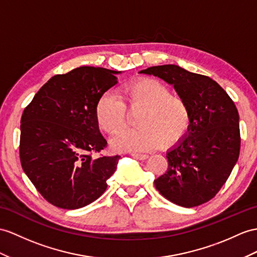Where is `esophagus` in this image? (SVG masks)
I'll list each match as a JSON object with an SVG mask.
<instances>
[{
    "instance_id": "obj_1",
    "label": "esophagus",
    "mask_w": 257,
    "mask_h": 257,
    "mask_svg": "<svg viewBox=\"0 0 257 257\" xmlns=\"http://www.w3.org/2000/svg\"><path fill=\"white\" fill-rule=\"evenodd\" d=\"M132 156H133L134 158L139 159V160H145V159H147L149 157L148 155H142V154H132Z\"/></svg>"
}]
</instances>
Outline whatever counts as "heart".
Here are the masks:
<instances>
[{"label": "heart", "mask_w": 257, "mask_h": 257, "mask_svg": "<svg viewBox=\"0 0 257 257\" xmlns=\"http://www.w3.org/2000/svg\"><path fill=\"white\" fill-rule=\"evenodd\" d=\"M142 109L137 115L139 128L117 135L112 142L116 150L150 152L164 144L171 148L190 130L191 112L185 100L172 95L169 87L153 77H137L118 88V98L104 92L97 100L95 116L99 127L116 135L126 127L127 111Z\"/></svg>", "instance_id": "1"}]
</instances>
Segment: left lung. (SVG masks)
I'll return each mask as SVG.
<instances>
[{
    "mask_svg": "<svg viewBox=\"0 0 257 257\" xmlns=\"http://www.w3.org/2000/svg\"><path fill=\"white\" fill-rule=\"evenodd\" d=\"M172 84L191 112L189 134L168 152V170L155 180L162 196L182 207L207 203L220 191L236 164L241 136L232 99L208 76L178 65L141 71Z\"/></svg>",
    "mask_w": 257,
    "mask_h": 257,
    "instance_id": "1",
    "label": "left lung"
}]
</instances>
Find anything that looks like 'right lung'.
I'll return each instance as SVG.
<instances>
[{"instance_id": "1", "label": "right lung", "mask_w": 257, "mask_h": 257, "mask_svg": "<svg viewBox=\"0 0 257 257\" xmlns=\"http://www.w3.org/2000/svg\"><path fill=\"white\" fill-rule=\"evenodd\" d=\"M80 66L50 78L21 118L20 158L24 172L47 202L77 209L107 190L120 156H100L107 141L95 116L98 98L114 86V74Z\"/></svg>"}]
</instances>
